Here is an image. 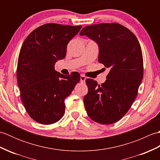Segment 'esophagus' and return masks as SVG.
<instances>
[{
  "label": "esophagus",
  "instance_id": "34e87169",
  "mask_svg": "<svg viewBox=\"0 0 160 160\" xmlns=\"http://www.w3.org/2000/svg\"><path fill=\"white\" fill-rule=\"evenodd\" d=\"M86 77L84 76V75H81L80 76V82H85Z\"/></svg>",
  "mask_w": 160,
  "mask_h": 160
}]
</instances>
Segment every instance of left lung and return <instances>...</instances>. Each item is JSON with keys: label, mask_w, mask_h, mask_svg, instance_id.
<instances>
[{"label": "left lung", "mask_w": 160, "mask_h": 160, "mask_svg": "<svg viewBox=\"0 0 160 160\" xmlns=\"http://www.w3.org/2000/svg\"><path fill=\"white\" fill-rule=\"evenodd\" d=\"M80 35L98 44V62L110 69L101 85L90 78L86 80L89 92L84 104L87 115L98 123L113 124L131 108L143 78L140 42L133 33L115 22L86 26Z\"/></svg>", "instance_id": "1"}]
</instances>
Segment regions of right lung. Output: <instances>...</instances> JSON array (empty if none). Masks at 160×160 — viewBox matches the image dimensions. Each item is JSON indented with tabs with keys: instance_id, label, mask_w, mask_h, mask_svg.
I'll list each match as a JSON object with an SVG mask.
<instances>
[{
	"instance_id": "1",
	"label": "right lung",
	"mask_w": 160,
	"mask_h": 160,
	"mask_svg": "<svg viewBox=\"0 0 160 160\" xmlns=\"http://www.w3.org/2000/svg\"><path fill=\"white\" fill-rule=\"evenodd\" d=\"M81 28L45 24L30 33L22 44L16 71L20 98L29 116L38 123L59 121L65 112L64 99L79 82V73L61 74L54 65L64 58L67 44Z\"/></svg>"
}]
</instances>
